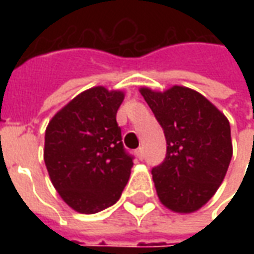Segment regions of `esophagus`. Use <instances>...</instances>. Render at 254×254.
Wrapping results in <instances>:
<instances>
[{"instance_id":"1","label":"esophagus","mask_w":254,"mask_h":254,"mask_svg":"<svg viewBox=\"0 0 254 254\" xmlns=\"http://www.w3.org/2000/svg\"><path fill=\"white\" fill-rule=\"evenodd\" d=\"M136 154H137L138 159H144V156H145V152H144L143 147H140V148H138L137 151H136Z\"/></svg>"}]
</instances>
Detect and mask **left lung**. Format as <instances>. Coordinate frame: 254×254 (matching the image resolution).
I'll use <instances>...</instances> for the list:
<instances>
[{
    "label": "left lung",
    "instance_id": "left-lung-1",
    "mask_svg": "<svg viewBox=\"0 0 254 254\" xmlns=\"http://www.w3.org/2000/svg\"><path fill=\"white\" fill-rule=\"evenodd\" d=\"M163 127L167 152L152 169L160 202L190 213L216 193L229 169L233 143L229 120L197 91L174 85L165 92L140 88Z\"/></svg>",
    "mask_w": 254,
    "mask_h": 254
}]
</instances>
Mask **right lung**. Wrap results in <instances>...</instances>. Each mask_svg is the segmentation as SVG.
Masks as SVG:
<instances>
[{"instance_id": "1", "label": "right lung", "mask_w": 254, "mask_h": 254, "mask_svg": "<svg viewBox=\"0 0 254 254\" xmlns=\"http://www.w3.org/2000/svg\"><path fill=\"white\" fill-rule=\"evenodd\" d=\"M125 94L94 87L64 106L45 134L43 158L63 200L80 213H96L118 201L133 156L117 124Z\"/></svg>"}]
</instances>
